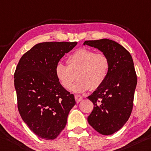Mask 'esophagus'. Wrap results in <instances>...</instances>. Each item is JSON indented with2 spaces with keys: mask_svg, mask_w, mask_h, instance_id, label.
<instances>
[{
  "mask_svg": "<svg viewBox=\"0 0 151 151\" xmlns=\"http://www.w3.org/2000/svg\"><path fill=\"white\" fill-rule=\"evenodd\" d=\"M75 100H76V103H78L79 101H81V100L83 99V97L80 96V95H75Z\"/></svg>",
  "mask_w": 151,
  "mask_h": 151,
  "instance_id": "obj_1",
  "label": "esophagus"
}]
</instances>
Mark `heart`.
Returning a JSON list of instances; mask_svg holds the SVG:
<instances>
[{
    "label": "heart",
    "mask_w": 151,
    "mask_h": 151,
    "mask_svg": "<svg viewBox=\"0 0 151 151\" xmlns=\"http://www.w3.org/2000/svg\"><path fill=\"white\" fill-rule=\"evenodd\" d=\"M66 65L59 63L55 68V75L60 84L69 89L75 79L78 81L71 90L83 93L91 89L95 91L101 87L106 81L110 70L109 57L104 53H96L88 48H79L69 55Z\"/></svg>",
    "instance_id": "heart-1"
}]
</instances>
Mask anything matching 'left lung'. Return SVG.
Returning a JSON list of instances; mask_svg holds the SVG:
<instances>
[{"label": "left lung", "instance_id": "1", "mask_svg": "<svg viewBox=\"0 0 151 151\" xmlns=\"http://www.w3.org/2000/svg\"><path fill=\"white\" fill-rule=\"evenodd\" d=\"M84 45L96 47L109 58L106 81L87 97L94 105L87 120L99 133L111 135L126 124L132 111L137 84L133 60L127 50L113 40H88Z\"/></svg>", "mask_w": 151, "mask_h": 151}]
</instances>
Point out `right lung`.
I'll return each instance as SVG.
<instances>
[{"label":"right lung","mask_w":151,"mask_h":151,"mask_svg":"<svg viewBox=\"0 0 151 151\" xmlns=\"http://www.w3.org/2000/svg\"><path fill=\"white\" fill-rule=\"evenodd\" d=\"M76 42H43L34 45L19 61L14 74L19 114L38 137L54 140L65 128L76 102L60 84L55 68Z\"/></svg>","instance_id":"obj_1"}]
</instances>
